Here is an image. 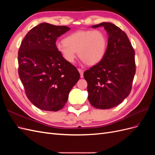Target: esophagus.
Wrapping results in <instances>:
<instances>
[{"label": "esophagus", "instance_id": "obj_1", "mask_svg": "<svg viewBox=\"0 0 155 155\" xmlns=\"http://www.w3.org/2000/svg\"><path fill=\"white\" fill-rule=\"evenodd\" d=\"M78 71H79V74H80L81 78H83V70L81 69V68H78Z\"/></svg>", "mask_w": 155, "mask_h": 155}]
</instances>
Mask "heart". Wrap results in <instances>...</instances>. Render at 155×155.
<instances>
[{
  "label": "heart",
  "instance_id": "obj_1",
  "mask_svg": "<svg viewBox=\"0 0 155 155\" xmlns=\"http://www.w3.org/2000/svg\"><path fill=\"white\" fill-rule=\"evenodd\" d=\"M108 41L104 31L100 30H84L68 35L64 41L56 43V48L69 63L79 58L88 65H94L104 58Z\"/></svg>",
  "mask_w": 155,
  "mask_h": 155
}]
</instances>
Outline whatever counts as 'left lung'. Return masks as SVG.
Here are the masks:
<instances>
[{"label": "left lung", "instance_id": "8db88e82", "mask_svg": "<svg viewBox=\"0 0 155 155\" xmlns=\"http://www.w3.org/2000/svg\"><path fill=\"white\" fill-rule=\"evenodd\" d=\"M104 27L109 35L104 58L83 74L87 82L88 99L96 109H108L120 104L132 89L136 72L134 50L125 33L110 22Z\"/></svg>", "mask_w": 155, "mask_h": 155}]
</instances>
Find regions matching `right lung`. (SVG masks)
Returning a JSON list of instances; mask_svg holds the SVG:
<instances>
[{"instance_id":"add662e5","label":"right lung","mask_w":155,"mask_h":155,"mask_svg":"<svg viewBox=\"0 0 155 155\" xmlns=\"http://www.w3.org/2000/svg\"><path fill=\"white\" fill-rule=\"evenodd\" d=\"M69 30L65 26L41 23L28 32L18 49V76L27 97L41 110L63 109L80 78L76 67L56 48L58 37Z\"/></svg>"}]
</instances>
